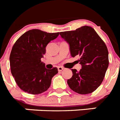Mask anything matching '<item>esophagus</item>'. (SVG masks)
I'll return each mask as SVG.
<instances>
[{
    "label": "esophagus",
    "instance_id": "34e87169",
    "mask_svg": "<svg viewBox=\"0 0 120 120\" xmlns=\"http://www.w3.org/2000/svg\"><path fill=\"white\" fill-rule=\"evenodd\" d=\"M63 69H64V68H63V67H62V66H58V71H62Z\"/></svg>",
    "mask_w": 120,
    "mask_h": 120
}]
</instances>
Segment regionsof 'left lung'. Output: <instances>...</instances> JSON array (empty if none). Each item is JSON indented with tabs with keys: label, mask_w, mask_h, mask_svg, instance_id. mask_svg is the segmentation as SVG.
Segmentation results:
<instances>
[{
	"label": "left lung",
	"mask_w": 120,
	"mask_h": 120,
	"mask_svg": "<svg viewBox=\"0 0 120 120\" xmlns=\"http://www.w3.org/2000/svg\"><path fill=\"white\" fill-rule=\"evenodd\" d=\"M69 46L71 57L79 56V71L72 69V76L67 81L69 88L81 94L96 90L102 82L109 66V52L106 45L90 26H82L75 30L60 32Z\"/></svg>",
	"instance_id": "obj_1"
}]
</instances>
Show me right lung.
Returning <instances> with one entry per match:
<instances>
[{
    "label": "right lung",
    "mask_w": 120,
    "mask_h": 120,
    "mask_svg": "<svg viewBox=\"0 0 120 120\" xmlns=\"http://www.w3.org/2000/svg\"><path fill=\"white\" fill-rule=\"evenodd\" d=\"M59 35L39 29L24 33L13 46L10 56L11 72L22 90L32 94H41L50 87L52 77L58 73L56 67L47 69L41 62L46 47Z\"/></svg>",
    "instance_id": "1"
}]
</instances>
